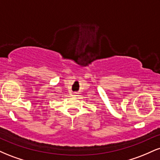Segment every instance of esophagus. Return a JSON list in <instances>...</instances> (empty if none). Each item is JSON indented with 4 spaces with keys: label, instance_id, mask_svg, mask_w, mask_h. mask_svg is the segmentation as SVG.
Instances as JSON below:
<instances>
[{
    "label": "esophagus",
    "instance_id": "esophagus-1",
    "mask_svg": "<svg viewBox=\"0 0 160 160\" xmlns=\"http://www.w3.org/2000/svg\"><path fill=\"white\" fill-rule=\"evenodd\" d=\"M74 94H75V93H74Z\"/></svg>",
    "mask_w": 160,
    "mask_h": 160
}]
</instances>
